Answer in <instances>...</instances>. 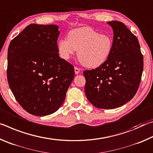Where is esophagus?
Here are the masks:
<instances>
[{
	"instance_id": "34e87169",
	"label": "esophagus",
	"mask_w": 153,
	"mask_h": 153,
	"mask_svg": "<svg viewBox=\"0 0 153 153\" xmlns=\"http://www.w3.org/2000/svg\"><path fill=\"white\" fill-rule=\"evenodd\" d=\"M74 71H75V74H76L77 75V74H78L79 73L80 69H79V68H77V67H74Z\"/></svg>"
}]
</instances>
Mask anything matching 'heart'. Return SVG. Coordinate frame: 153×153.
<instances>
[{"instance_id": "b5f03b06", "label": "heart", "mask_w": 153, "mask_h": 153, "mask_svg": "<svg viewBox=\"0 0 153 153\" xmlns=\"http://www.w3.org/2000/svg\"><path fill=\"white\" fill-rule=\"evenodd\" d=\"M113 49L110 36L100 34L90 27H80L71 30L67 38L57 42L59 56L67 60L77 50V55L85 67L96 68L107 60Z\"/></svg>"}]
</instances>
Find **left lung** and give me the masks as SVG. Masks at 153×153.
I'll list each match as a JSON object with an SVG mask.
<instances>
[{"mask_svg": "<svg viewBox=\"0 0 153 153\" xmlns=\"http://www.w3.org/2000/svg\"><path fill=\"white\" fill-rule=\"evenodd\" d=\"M113 30L109 57L95 69L85 70V93L94 107L111 109L129 102L138 89L143 56L138 38L122 22H108Z\"/></svg>", "mask_w": 153, "mask_h": 153, "instance_id": "8db88e82", "label": "left lung"}]
</instances>
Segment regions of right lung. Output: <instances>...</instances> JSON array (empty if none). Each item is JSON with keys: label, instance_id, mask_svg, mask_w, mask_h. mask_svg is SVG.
Wrapping results in <instances>:
<instances>
[{"label": "right lung", "instance_id": "add662e5", "mask_svg": "<svg viewBox=\"0 0 153 153\" xmlns=\"http://www.w3.org/2000/svg\"><path fill=\"white\" fill-rule=\"evenodd\" d=\"M59 33L58 25L30 24L9 46V87L19 104L33 115L57 111L74 78L73 65L59 57Z\"/></svg>", "mask_w": 153, "mask_h": 153}]
</instances>
